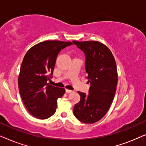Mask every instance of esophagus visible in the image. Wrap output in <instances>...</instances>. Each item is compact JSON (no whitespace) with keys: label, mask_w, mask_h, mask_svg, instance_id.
Listing matches in <instances>:
<instances>
[{"label":"esophagus","mask_w":146,"mask_h":146,"mask_svg":"<svg viewBox=\"0 0 146 146\" xmlns=\"http://www.w3.org/2000/svg\"><path fill=\"white\" fill-rule=\"evenodd\" d=\"M65 91H66V93H70L73 92V91L69 90V89H65Z\"/></svg>","instance_id":"esophagus-1"}]
</instances>
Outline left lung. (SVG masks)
<instances>
[{
  "mask_svg": "<svg viewBox=\"0 0 146 146\" xmlns=\"http://www.w3.org/2000/svg\"><path fill=\"white\" fill-rule=\"evenodd\" d=\"M73 42L85 54L87 79L91 86L88 95L78 91L81 99L75 105L73 114L85 123L98 121L108 112L115 94L117 72L111 50L98 41Z\"/></svg>",
  "mask_w": 146,
  "mask_h": 146,
  "instance_id": "8db88e82",
  "label": "left lung"
}]
</instances>
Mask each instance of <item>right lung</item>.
I'll return each instance as SVG.
<instances>
[{
  "mask_svg": "<svg viewBox=\"0 0 146 146\" xmlns=\"http://www.w3.org/2000/svg\"><path fill=\"white\" fill-rule=\"evenodd\" d=\"M71 42L46 40L31 47L23 60L19 76V89L23 102L34 117L45 119L55 113L58 98L65 89L47 83L53 77L56 59L59 52Z\"/></svg>",
  "mask_w": 146,
  "mask_h": 146,
  "instance_id": "add662e5",
  "label": "right lung"
}]
</instances>
